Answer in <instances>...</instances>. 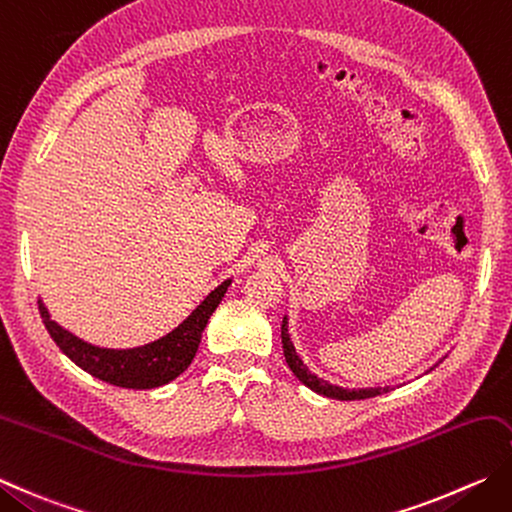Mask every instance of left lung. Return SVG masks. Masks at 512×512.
I'll use <instances>...</instances> for the list:
<instances>
[{
	"instance_id": "1",
	"label": "left lung",
	"mask_w": 512,
	"mask_h": 512,
	"mask_svg": "<svg viewBox=\"0 0 512 512\" xmlns=\"http://www.w3.org/2000/svg\"><path fill=\"white\" fill-rule=\"evenodd\" d=\"M282 344H284V357H286V364L288 368L293 370V375L302 382L304 386H308L310 390H315L317 395H324L330 399H339V402H353V399H368V397H377V395H384L388 390H393L390 386L386 388H359V390H348L342 386H335V384H328L326 379H319L315 373H310L308 366H304L302 357L297 355V350L290 342V335H288V317H284L282 322Z\"/></svg>"
}]
</instances>
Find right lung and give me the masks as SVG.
<instances>
[{"instance_id":"right-lung-1","label":"right lung","mask_w":512,"mask_h":512,"mask_svg":"<svg viewBox=\"0 0 512 512\" xmlns=\"http://www.w3.org/2000/svg\"><path fill=\"white\" fill-rule=\"evenodd\" d=\"M230 286V279L219 284L210 295L199 304L193 313H190L182 324L168 335L155 339V342L137 346V348H99L84 342L77 335L68 333L66 328L53 322L48 315V308L39 299V315L44 319V326L53 337V342L59 350L75 362L79 368L86 370L97 379L106 384H113L119 388H157L168 382H173L193 362V357L202 342V333L208 324L210 315L222 302L226 290Z\"/></svg>"}]
</instances>
